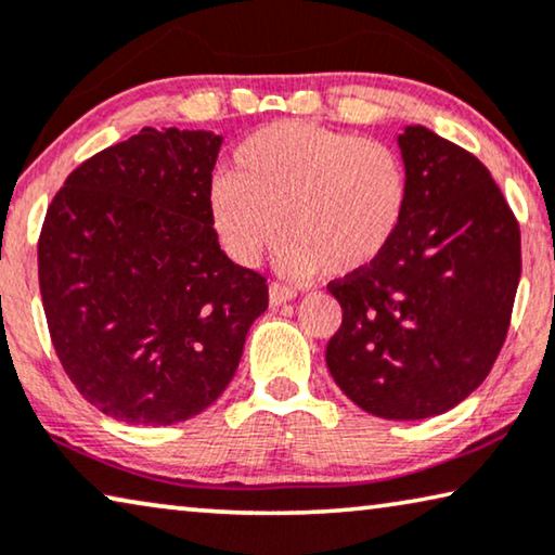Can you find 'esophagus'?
Here are the masks:
<instances>
[{"label":"esophagus","instance_id":"esophagus-1","mask_svg":"<svg viewBox=\"0 0 555 555\" xmlns=\"http://www.w3.org/2000/svg\"><path fill=\"white\" fill-rule=\"evenodd\" d=\"M268 295H270V305H285V302H291V300H293V297H295V291H291V287H285V285L272 283Z\"/></svg>","mask_w":555,"mask_h":555}]
</instances>
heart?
I'll return each instance as SVG.
<instances>
[{"label": "heart", "mask_w": 555, "mask_h": 555, "mask_svg": "<svg viewBox=\"0 0 555 555\" xmlns=\"http://www.w3.org/2000/svg\"><path fill=\"white\" fill-rule=\"evenodd\" d=\"M210 218L235 262H258L280 228V268L358 275L396 240L408 210V172L388 142L312 122L260 127L232 152V175L210 184ZM281 222H276V218Z\"/></svg>", "instance_id": "1"}]
</instances>
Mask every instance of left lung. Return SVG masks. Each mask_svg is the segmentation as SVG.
<instances>
[{
    "instance_id": "obj_1",
    "label": "left lung",
    "mask_w": 555,
    "mask_h": 555,
    "mask_svg": "<svg viewBox=\"0 0 555 555\" xmlns=\"http://www.w3.org/2000/svg\"><path fill=\"white\" fill-rule=\"evenodd\" d=\"M408 210L383 258L335 280L333 380L365 413L423 421L491 373L520 278V230L478 157L423 125L398 134Z\"/></svg>"
}]
</instances>
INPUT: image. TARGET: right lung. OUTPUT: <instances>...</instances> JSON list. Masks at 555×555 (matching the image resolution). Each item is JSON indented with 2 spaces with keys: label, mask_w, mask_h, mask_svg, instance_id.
<instances>
[{
  "label": "right lung",
  "mask_w": 555,
  "mask_h": 555,
  "mask_svg": "<svg viewBox=\"0 0 555 555\" xmlns=\"http://www.w3.org/2000/svg\"><path fill=\"white\" fill-rule=\"evenodd\" d=\"M222 134L155 130L112 144L54 195L39 291L57 358L87 403L172 425L228 388L268 285L220 250L210 218Z\"/></svg>",
  "instance_id": "right-lung-1"
}]
</instances>
